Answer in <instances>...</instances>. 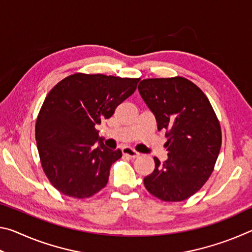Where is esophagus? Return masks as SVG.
I'll return each mask as SVG.
<instances>
[{"label": "esophagus", "mask_w": 252, "mask_h": 252, "mask_svg": "<svg viewBox=\"0 0 252 252\" xmlns=\"http://www.w3.org/2000/svg\"><path fill=\"white\" fill-rule=\"evenodd\" d=\"M122 153H123V155H125V156L130 157L131 159H135V158H138V157L140 156L139 152H136L135 150H133V149L129 148V147L123 148V149H122Z\"/></svg>", "instance_id": "esophagus-1"}]
</instances>
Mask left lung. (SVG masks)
I'll use <instances>...</instances> for the list:
<instances>
[{"instance_id": "left-lung-1", "label": "left lung", "mask_w": 252, "mask_h": 252, "mask_svg": "<svg viewBox=\"0 0 252 252\" xmlns=\"http://www.w3.org/2000/svg\"><path fill=\"white\" fill-rule=\"evenodd\" d=\"M139 92L155 114L158 130H167L168 160L144 178V186L163 201H183L201 189L215 169L221 127L206 94L182 76L146 79Z\"/></svg>"}]
</instances>
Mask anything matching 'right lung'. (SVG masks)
Returning <instances> with one entry per match:
<instances>
[{
	"label": "right lung",
	"instance_id": "add662e5",
	"mask_svg": "<svg viewBox=\"0 0 252 252\" xmlns=\"http://www.w3.org/2000/svg\"><path fill=\"white\" fill-rule=\"evenodd\" d=\"M139 80L75 73L46 95L36 119L35 139L45 176L60 192L84 199L106 186L111 165L122 152L106 148L95 126L112 117Z\"/></svg>",
	"mask_w": 252,
	"mask_h": 252
}]
</instances>
